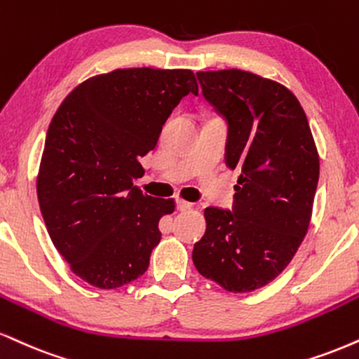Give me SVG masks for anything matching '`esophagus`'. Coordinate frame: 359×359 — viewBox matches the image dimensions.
Returning <instances> with one entry per match:
<instances>
[{"label":"esophagus","mask_w":359,"mask_h":359,"mask_svg":"<svg viewBox=\"0 0 359 359\" xmlns=\"http://www.w3.org/2000/svg\"><path fill=\"white\" fill-rule=\"evenodd\" d=\"M177 210H189L192 207V204L191 202H187V201H182V198H177Z\"/></svg>","instance_id":"obj_1"}]
</instances>
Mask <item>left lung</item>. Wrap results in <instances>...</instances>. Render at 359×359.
I'll return each mask as SVG.
<instances>
[{
    "instance_id": "left-lung-1",
    "label": "left lung",
    "mask_w": 359,
    "mask_h": 359,
    "mask_svg": "<svg viewBox=\"0 0 359 359\" xmlns=\"http://www.w3.org/2000/svg\"><path fill=\"white\" fill-rule=\"evenodd\" d=\"M202 95L227 122L226 163L241 172L232 210L207 207L192 261L229 292H250L286 269L308 232L319 157L297 98L250 72H198Z\"/></svg>"
}]
</instances>
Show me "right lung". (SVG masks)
<instances>
[{
	"instance_id": "add662e5",
	"label": "right lung",
	"mask_w": 359,
	"mask_h": 359,
	"mask_svg": "<svg viewBox=\"0 0 359 359\" xmlns=\"http://www.w3.org/2000/svg\"><path fill=\"white\" fill-rule=\"evenodd\" d=\"M189 93H198L191 70H114L80 83L51 120L36 180L43 221L70 269L95 287L140 278L161 243L158 221L174 198L142 194L133 180Z\"/></svg>"
}]
</instances>
